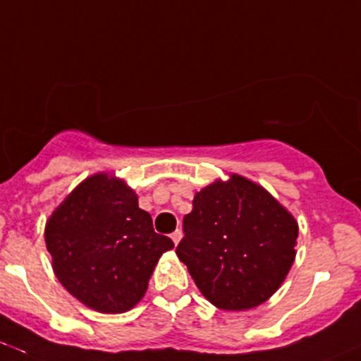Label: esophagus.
<instances>
[{"mask_svg": "<svg viewBox=\"0 0 361 361\" xmlns=\"http://www.w3.org/2000/svg\"><path fill=\"white\" fill-rule=\"evenodd\" d=\"M181 236H183V233H181V231H180V229H176V231H174V233H173V235H171V240L174 241V245H178V243H180Z\"/></svg>", "mask_w": 361, "mask_h": 361, "instance_id": "obj_1", "label": "esophagus"}]
</instances>
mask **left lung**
I'll use <instances>...</instances> for the list:
<instances>
[{
	"label": "left lung",
	"instance_id": "left-lung-1",
	"mask_svg": "<svg viewBox=\"0 0 361 361\" xmlns=\"http://www.w3.org/2000/svg\"><path fill=\"white\" fill-rule=\"evenodd\" d=\"M176 255L202 295L223 310L271 298L295 262L298 223L267 190L240 174L195 193Z\"/></svg>",
	"mask_w": 361,
	"mask_h": 361
}]
</instances>
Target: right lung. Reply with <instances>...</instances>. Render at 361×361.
Wrapping results in <instances>:
<instances>
[{
  "label": "right lung",
  "mask_w": 361,
  "mask_h": 361,
  "mask_svg": "<svg viewBox=\"0 0 361 361\" xmlns=\"http://www.w3.org/2000/svg\"><path fill=\"white\" fill-rule=\"evenodd\" d=\"M58 281L101 314H123L144 298L157 260L174 243L123 180L97 173L82 181L46 223Z\"/></svg>",
  "instance_id": "obj_1"
}]
</instances>
